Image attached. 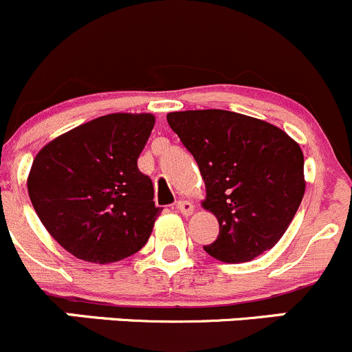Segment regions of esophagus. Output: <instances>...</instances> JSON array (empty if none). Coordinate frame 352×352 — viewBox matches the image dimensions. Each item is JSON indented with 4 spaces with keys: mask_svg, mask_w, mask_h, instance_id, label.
I'll return each mask as SVG.
<instances>
[{
    "mask_svg": "<svg viewBox=\"0 0 352 352\" xmlns=\"http://www.w3.org/2000/svg\"><path fill=\"white\" fill-rule=\"evenodd\" d=\"M176 208H177V212H181L183 215H191L195 210V205L188 200H179L177 201Z\"/></svg>",
    "mask_w": 352,
    "mask_h": 352,
    "instance_id": "esophagus-1",
    "label": "esophagus"
}]
</instances>
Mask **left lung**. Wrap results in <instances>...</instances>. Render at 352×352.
I'll use <instances>...</instances> for the list:
<instances>
[{
  "mask_svg": "<svg viewBox=\"0 0 352 352\" xmlns=\"http://www.w3.org/2000/svg\"><path fill=\"white\" fill-rule=\"evenodd\" d=\"M168 123L200 168L201 207L217 217L219 236L205 252L241 263L276 246L305 195L298 142L267 121L222 109L169 113Z\"/></svg>",
  "mask_w": 352,
  "mask_h": 352,
  "instance_id": "obj_1",
  "label": "left lung"
}]
</instances>
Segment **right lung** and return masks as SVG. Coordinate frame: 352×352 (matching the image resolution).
<instances>
[{
    "label": "right lung",
    "mask_w": 352,
    "mask_h": 352,
    "mask_svg": "<svg viewBox=\"0 0 352 352\" xmlns=\"http://www.w3.org/2000/svg\"><path fill=\"white\" fill-rule=\"evenodd\" d=\"M151 113H113L83 123L37 152L27 177L30 201L73 256L113 263L151 238L162 208L137 161L154 128Z\"/></svg>",
    "instance_id": "add662e5"
}]
</instances>
